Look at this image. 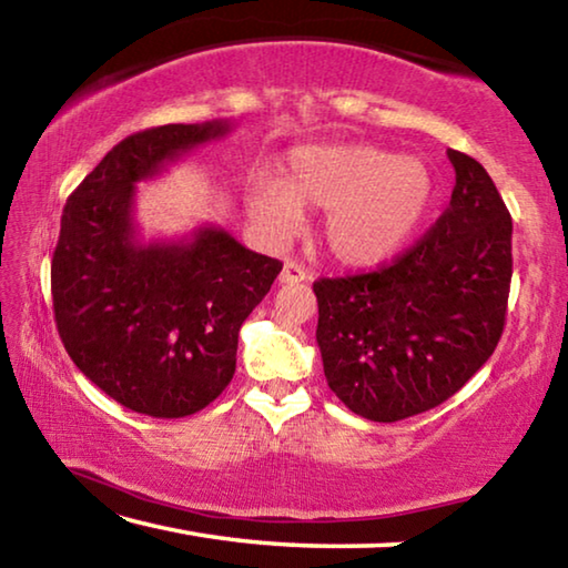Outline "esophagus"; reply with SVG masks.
<instances>
[{
  "instance_id": "obj_1",
  "label": "esophagus",
  "mask_w": 568,
  "mask_h": 568,
  "mask_svg": "<svg viewBox=\"0 0 568 568\" xmlns=\"http://www.w3.org/2000/svg\"><path fill=\"white\" fill-rule=\"evenodd\" d=\"M303 281H307L305 267L301 263H295V261H285L283 271H281V283L293 285V283H303Z\"/></svg>"
}]
</instances>
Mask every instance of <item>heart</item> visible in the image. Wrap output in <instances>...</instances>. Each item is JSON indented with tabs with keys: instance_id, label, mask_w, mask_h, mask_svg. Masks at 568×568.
<instances>
[{
	"instance_id": "b5f03b06",
	"label": "heart",
	"mask_w": 568,
	"mask_h": 568,
	"mask_svg": "<svg viewBox=\"0 0 568 568\" xmlns=\"http://www.w3.org/2000/svg\"><path fill=\"white\" fill-rule=\"evenodd\" d=\"M434 200V178L418 158L373 145H307L287 158L283 178H257L247 213L267 233H291L303 207H323V243L345 265H378L416 233Z\"/></svg>"
}]
</instances>
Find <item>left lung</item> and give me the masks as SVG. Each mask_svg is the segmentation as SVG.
Instances as JSON below:
<instances>
[{"mask_svg":"<svg viewBox=\"0 0 568 568\" xmlns=\"http://www.w3.org/2000/svg\"><path fill=\"white\" fill-rule=\"evenodd\" d=\"M446 213L396 263L321 277L315 341L331 390L353 413L393 423L448 400L501 341L514 223L480 162L448 150Z\"/></svg>","mask_w":568,"mask_h":568,"instance_id":"8db88e82","label":"left lung"}]
</instances>
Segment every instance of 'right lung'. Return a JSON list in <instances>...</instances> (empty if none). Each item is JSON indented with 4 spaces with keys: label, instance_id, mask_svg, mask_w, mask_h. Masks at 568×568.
<instances>
[{
    "label": "right lung",
    "instance_id": "obj_1",
    "mask_svg": "<svg viewBox=\"0 0 568 568\" xmlns=\"http://www.w3.org/2000/svg\"><path fill=\"white\" fill-rule=\"evenodd\" d=\"M230 130L227 120H213L134 132L80 182L62 213L52 257L60 338L94 386L152 418L192 416L225 390L240 325L283 271L217 225L180 240L138 237L134 185Z\"/></svg>",
    "mask_w": 568,
    "mask_h": 568
}]
</instances>
